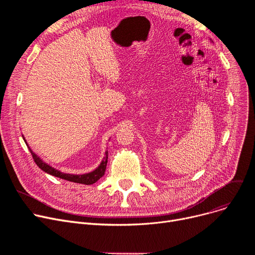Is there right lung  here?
Listing matches in <instances>:
<instances>
[{
    "label": "right lung",
    "mask_w": 255,
    "mask_h": 255,
    "mask_svg": "<svg viewBox=\"0 0 255 255\" xmlns=\"http://www.w3.org/2000/svg\"><path fill=\"white\" fill-rule=\"evenodd\" d=\"M22 138L24 139L23 135H22ZM24 141H25V139H24ZM26 145H28V143H26ZM28 148H29V150H30V152H31V154L33 156L34 161L36 162V164L39 166L40 169H42L43 171L49 173V175H51V176H55L57 178H60V179H63V180H67V181H70V182H74V183L85 184V185H91V184L96 183L100 178H102L104 176V172H105V169H106V164H107V158H109V156H107V154H109V153L105 152V157L103 158L100 165L95 170H93V171L88 172V173H84V175H71V173H65V172H62V171H60V170H58L56 168H53L49 164H47L44 161H42V159L40 158V157H38L30 149L29 145H28Z\"/></svg>",
    "instance_id": "1"
}]
</instances>
